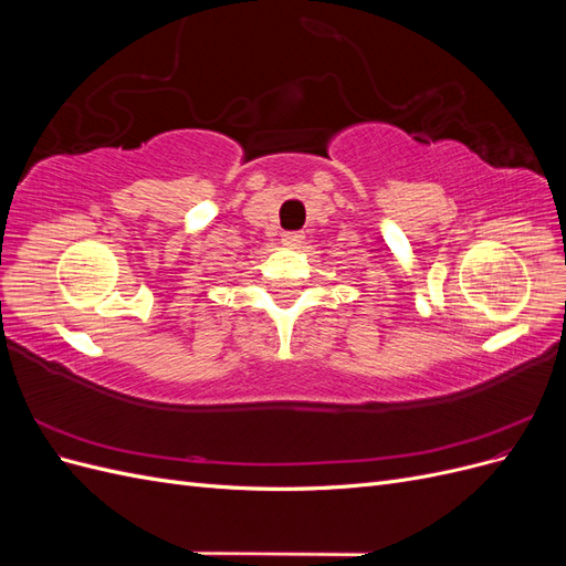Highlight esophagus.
Returning <instances> with one entry per match:
<instances>
[{"mask_svg": "<svg viewBox=\"0 0 566 566\" xmlns=\"http://www.w3.org/2000/svg\"><path fill=\"white\" fill-rule=\"evenodd\" d=\"M302 241H304L302 233H283V238H281V243L287 245V248H295V245H300Z\"/></svg>", "mask_w": 566, "mask_h": 566, "instance_id": "1", "label": "esophagus"}]
</instances>
